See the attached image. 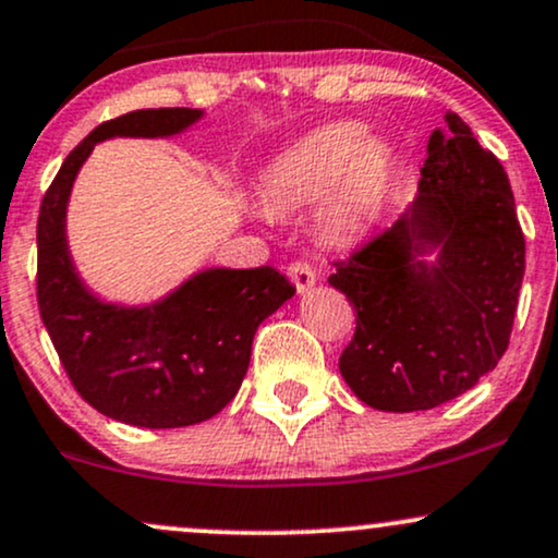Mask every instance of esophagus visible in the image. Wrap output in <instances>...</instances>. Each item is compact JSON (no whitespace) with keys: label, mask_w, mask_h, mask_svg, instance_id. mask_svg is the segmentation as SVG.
I'll return each mask as SVG.
<instances>
[{"label":"esophagus","mask_w":558,"mask_h":558,"mask_svg":"<svg viewBox=\"0 0 558 558\" xmlns=\"http://www.w3.org/2000/svg\"><path fill=\"white\" fill-rule=\"evenodd\" d=\"M288 278H291V283L296 286L299 293H306L317 283V272L312 270V265H306V262H293V265L288 267Z\"/></svg>","instance_id":"esophagus-1"}]
</instances>
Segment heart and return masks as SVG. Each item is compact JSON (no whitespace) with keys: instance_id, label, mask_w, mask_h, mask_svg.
Masks as SVG:
<instances>
[{"instance_id":"obj_1","label":"heart","mask_w":558,"mask_h":558,"mask_svg":"<svg viewBox=\"0 0 558 558\" xmlns=\"http://www.w3.org/2000/svg\"><path fill=\"white\" fill-rule=\"evenodd\" d=\"M393 181L396 155L388 141L356 120H338L270 159L259 189L272 213H296L317 202L319 235L343 246L364 239L383 220Z\"/></svg>"}]
</instances>
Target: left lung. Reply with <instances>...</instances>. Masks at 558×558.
<instances>
[{"mask_svg": "<svg viewBox=\"0 0 558 558\" xmlns=\"http://www.w3.org/2000/svg\"><path fill=\"white\" fill-rule=\"evenodd\" d=\"M444 120L412 207L328 278L356 310L338 367L380 412H422L477 386L514 325L524 235L509 178L457 112Z\"/></svg>", "mask_w": 558, "mask_h": 558, "instance_id": "left-lung-1", "label": "left lung"}]
</instances>
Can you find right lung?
Wrapping results in <instances>:
<instances>
[{"instance_id": "add662e5", "label": "right lung", "mask_w": 558, "mask_h": 558, "mask_svg": "<svg viewBox=\"0 0 558 558\" xmlns=\"http://www.w3.org/2000/svg\"><path fill=\"white\" fill-rule=\"evenodd\" d=\"M204 110H136L94 128L70 151L38 213V312L78 393L133 427H189L239 393L254 332L296 288L272 267H204L149 304H118L83 283L68 246V202L99 141L170 138Z\"/></svg>"}]
</instances>
